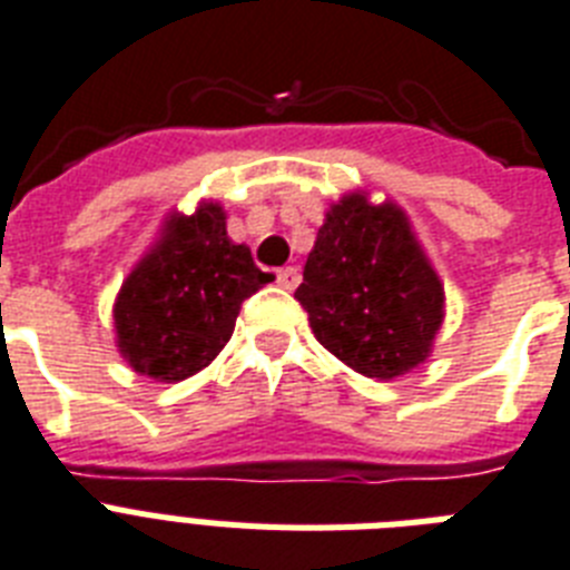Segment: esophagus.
<instances>
[{
	"label": "esophagus",
	"instance_id": "34e87169",
	"mask_svg": "<svg viewBox=\"0 0 570 570\" xmlns=\"http://www.w3.org/2000/svg\"><path fill=\"white\" fill-rule=\"evenodd\" d=\"M298 281H301V275L295 266H286V269L277 272V286H284V289H295V286H298Z\"/></svg>",
	"mask_w": 570,
	"mask_h": 570
}]
</instances>
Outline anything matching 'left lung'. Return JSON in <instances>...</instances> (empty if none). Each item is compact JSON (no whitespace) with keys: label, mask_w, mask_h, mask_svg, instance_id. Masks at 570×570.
<instances>
[{"label":"left lung","mask_w":570,"mask_h":570,"mask_svg":"<svg viewBox=\"0 0 570 570\" xmlns=\"http://www.w3.org/2000/svg\"><path fill=\"white\" fill-rule=\"evenodd\" d=\"M295 298L333 357L381 381L424 363L445 316V289L404 210L363 193L327 210Z\"/></svg>","instance_id":"obj_1"}]
</instances>
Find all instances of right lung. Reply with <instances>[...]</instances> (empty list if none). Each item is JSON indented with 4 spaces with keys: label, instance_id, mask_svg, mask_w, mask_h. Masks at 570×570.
I'll return each mask as SVG.
<instances>
[{
    "label": "right lung",
    "instance_id": "right-lung-1",
    "mask_svg": "<svg viewBox=\"0 0 570 570\" xmlns=\"http://www.w3.org/2000/svg\"><path fill=\"white\" fill-rule=\"evenodd\" d=\"M275 275L234 245L219 205L169 216L160 243L119 289L114 322L122 357L155 381H184L230 340L239 307Z\"/></svg>",
    "mask_w": 570,
    "mask_h": 570
}]
</instances>
